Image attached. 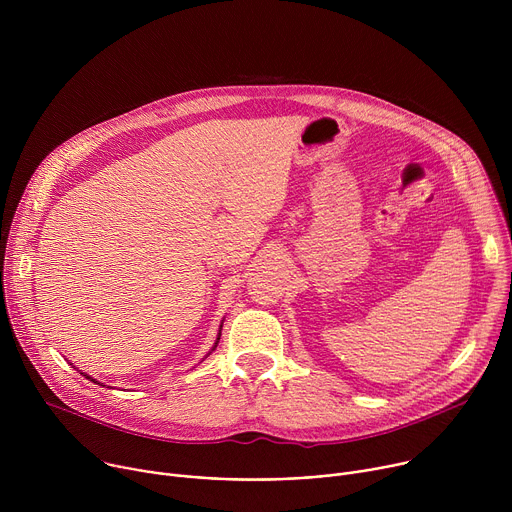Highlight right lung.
<instances>
[{
	"mask_svg": "<svg viewBox=\"0 0 512 512\" xmlns=\"http://www.w3.org/2000/svg\"><path fill=\"white\" fill-rule=\"evenodd\" d=\"M221 330H223V322H221V328H218V334H216V340H214V346H212V350H214V348H216V344H218V340H221ZM208 354H210V352H208ZM81 375H85V373H81ZM85 377H87V379H91V381H93V383H97V381H95V379H93V377H89V375H85Z\"/></svg>",
	"mask_w": 512,
	"mask_h": 512,
	"instance_id": "right-lung-1",
	"label": "right lung"
}]
</instances>
